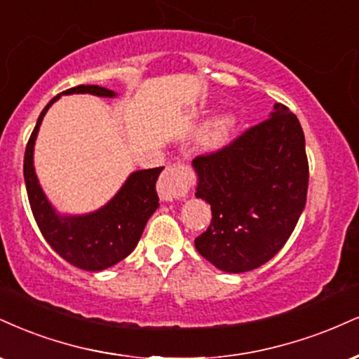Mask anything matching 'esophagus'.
<instances>
[{
    "label": "esophagus",
    "mask_w": 359,
    "mask_h": 359,
    "mask_svg": "<svg viewBox=\"0 0 359 359\" xmlns=\"http://www.w3.org/2000/svg\"><path fill=\"white\" fill-rule=\"evenodd\" d=\"M189 189L187 170L180 165H170L163 172L158 182V196L163 202H174L179 197L185 196Z\"/></svg>",
    "instance_id": "1"
}]
</instances>
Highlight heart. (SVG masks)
Listing matches in <instances>:
<instances>
[{
    "instance_id": "1",
    "label": "heart",
    "mask_w": 359,
    "mask_h": 359,
    "mask_svg": "<svg viewBox=\"0 0 359 359\" xmlns=\"http://www.w3.org/2000/svg\"><path fill=\"white\" fill-rule=\"evenodd\" d=\"M237 125L236 115L232 114H224L219 116L217 120L212 123V127L209 128V132L205 133L204 140H202V149L205 154H215L219 150H222L224 147L231 140L232 132H234Z\"/></svg>"
}]
</instances>
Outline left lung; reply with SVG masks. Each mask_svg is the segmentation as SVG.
Returning <instances> with one entry per match:
<instances>
[{"instance_id":"obj_1","label":"left lung","mask_w":359,"mask_h":359,"mask_svg":"<svg viewBox=\"0 0 359 359\" xmlns=\"http://www.w3.org/2000/svg\"><path fill=\"white\" fill-rule=\"evenodd\" d=\"M196 197L212 221L196 239L202 257L224 273L257 269L294 231L306 205L308 157L297 116L280 103L221 152L194 158Z\"/></svg>"}]
</instances>
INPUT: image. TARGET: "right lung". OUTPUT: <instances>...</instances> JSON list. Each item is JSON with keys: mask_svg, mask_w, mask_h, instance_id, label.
Segmentation results:
<instances>
[{"mask_svg": "<svg viewBox=\"0 0 359 359\" xmlns=\"http://www.w3.org/2000/svg\"><path fill=\"white\" fill-rule=\"evenodd\" d=\"M90 93L115 98L116 92L98 85H79L65 90L43 109L25 152L23 174L34 221L56 254L83 271H103L123 261L140 241L142 232L158 207L155 191L162 168L135 170L107 204L86 214H63L56 210L43 191L34 170V144L43 116L62 95Z\"/></svg>", "mask_w": 359, "mask_h": 359, "instance_id": "add662e5", "label": "right lung"}]
</instances>
